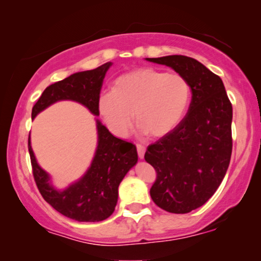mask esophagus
Wrapping results in <instances>:
<instances>
[{
    "label": "esophagus",
    "instance_id": "1",
    "mask_svg": "<svg viewBox=\"0 0 261 261\" xmlns=\"http://www.w3.org/2000/svg\"><path fill=\"white\" fill-rule=\"evenodd\" d=\"M136 148H137V154H139V157L142 160L143 157H145V152H146V147L143 145H140V143H137L136 145Z\"/></svg>",
    "mask_w": 261,
    "mask_h": 261
}]
</instances>
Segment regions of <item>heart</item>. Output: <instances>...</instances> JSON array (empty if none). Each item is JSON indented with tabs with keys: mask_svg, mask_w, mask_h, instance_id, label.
<instances>
[{
	"mask_svg": "<svg viewBox=\"0 0 261 261\" xmlns=\"http://www.w3.org/2000/svg\"><path fill=\"white\" fill-rule=\"evenodd\" d=\"M191 103V87L179 73L139 68L121 74L112 92L100 95L98 109L108 127L126 136L136 124L151 137H163L180 125Z\"/></svg>",
	"mask_w": 261,
	"mask_h": 261,
	"instance_id": "b5f03b06",
	"label": "heart"
}]
</instances>
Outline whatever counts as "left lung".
Returning <instances> with one entry per match:
<instances>
[{
	"label": "left lung",
	"instance_id": "obj_1",
	"mask_svg": "<svg viewBox=\"0 0 261 261\" xmlns=\"http://www.w3.org/2000/svg\"><path fill=\"white\" fill-rule=\"evenodd\" d=\"M189 81L191 103L184 120L147 147L157 178L149 194L158 207L188 214L215 194L232 154V104L223 82L201 62L182 55L146 59Z\"/></svg>",
	"mask_w": 261,
	"mask_h": 261
}]
</instances>
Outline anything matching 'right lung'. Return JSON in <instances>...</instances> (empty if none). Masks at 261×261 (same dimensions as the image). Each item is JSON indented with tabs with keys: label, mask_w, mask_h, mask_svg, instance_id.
<instances>
[{
	"label": "right lung",
	"mask_w": 261,
	"mask_h": 261,
	"mask_svg": "<svg viewBox=\"0 0 261 261\" xmlns=\"http://www.w3.org/2000/svg\"><path fill=\"white\" fill-rule=\"evenodd\" d=\"M112 62L94 70L82 71L45 88L32 109V119L59 100H74L99 115L98 101L107 71ZM98 146L91 167L79 181L65 190L50 184V176L35 160L28 140L33 176L41 196L64 216L79 222H99L113 214L118 202V188L124 176L137 163L136 146L118 139L97 119Z\"/></svg>",
	"instance_id": "1"
}]
</instances>
